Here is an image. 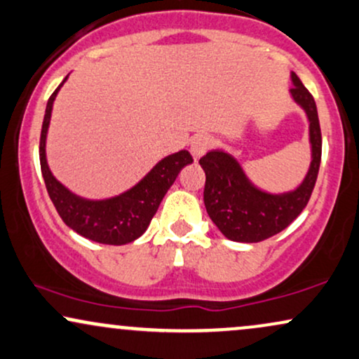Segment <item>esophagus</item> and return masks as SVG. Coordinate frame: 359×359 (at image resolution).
I'll return each instance as SVG.
<instances>
[{"label": "esophagus", "instance_id": "esophagus-1", "mask_svg": "<svg viewBox=\"0 0 359 359\" xmlns=\"http://www.w3.org/2000/svg\"><path fill=\"white\" fill-rule=\"evenodd\" d=\"M209 145H210V140L205 135L194 137L192 142H191V154L194 155V158H196V161H197V158H201L202 155L207 152Z\"/></svg>", "mask_w": 359, "mask_h": 359}]
</instances>
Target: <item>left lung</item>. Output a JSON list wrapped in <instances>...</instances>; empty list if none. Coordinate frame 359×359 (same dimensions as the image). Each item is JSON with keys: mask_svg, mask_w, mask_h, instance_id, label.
Instances as JSON below:
<instances>
[{"mask_svg": "<svg viewBox=\"0 0 359 359\" xmlns=\"http://www.w3.org/2000/svg\"><path fill=\"white\" fill-rule=\"evenodd\" d=\"M292 97L308 114L313 144L311 168L304 182L294 192L271 196L259 191L245 179L239 163L219 150H210L198 161L205 172L204 204L207 214L219 231L236 243H261L284 231L308 205L316 184L323 149L318 109L313 95L296 73H292Z\"/></svg>", "mask_w": 359, "mask_h": 359, "instance_id": "obj_1", "label": "left lung"}]
</instances>
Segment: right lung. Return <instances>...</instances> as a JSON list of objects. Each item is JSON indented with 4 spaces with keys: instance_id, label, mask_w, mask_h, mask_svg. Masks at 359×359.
Instances as JSON below:
<instances>
[{
    "instance_id": "obj_1",
    "label": "right lung",
    "mask_w": 359,
    "mask_h": 359,
    "mask_svg": "<svg viewBox=\"0 0 359 359\" xmlns=\"http://www.w3.org/2000/svg\"><path fill=\"white\" fill-rule=\"evenodd\" d=\"M63 81L60 86L63 85ZM60 86L51 93L48 103H46L40 137L41 174L51 202H53L62 221L86 239L111 245L132 243L147 231L163 196L170 189V185L175 182L179 172L194 162L192 155L187 150H180L174 155H168L162 162H158L152 168V172L132 191L115 198L93 202L73 196L51 175L45 157V140L50 125L51 107H53V100Z\"/></svg>"
}]
</instances>
